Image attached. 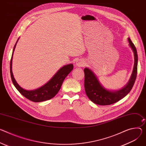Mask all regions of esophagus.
<instances>
[{
    "label": "esophagus",
    "mask_w": 146,
    "mask_h": 146,
    "mask_svg": "<svg viewBox=\"0 0 146 146\" xmlns=\"http://www.w3.org/2000/svg\"><path fill=\"white\" fill-rule=\"evenodd\" d=\"M86 64L85 63V62L84 60L83 59H78L76 62V65L77 67H83V66H84Z\"/></svg>",
    "instance_id": "1"
}]
</instances>
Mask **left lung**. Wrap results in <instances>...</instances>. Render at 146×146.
Segmentation results:
<instances>
[{
	"instance_id": "1",
	"label": "left lung",
	"mask_w": 146,
	"mask_h": 146,
	"mask_svg": "<svg viewBox=\"0 0 146 146\" xmlns=\"http://www.w3.org/2000/svg\"><path fill=\"white\" fill-rule=\"evenodd\" d=\"M129 45L134 54L135 63L133 69L128 83L120 90H111L104 87L100 82L94 72L88 68L84 69V88L88 98L94 103L100 105H108L114 104L124 98L133 87L137 76L138 56L136 48L129 38Z\"/></svg>"
}]
</instances>
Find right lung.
I'll list each match as a JSON object with an SVG mask.
<instances>
[{"label": "right lung", "instance_id": "1", "mask_svg": "<svg viewBox=\"0 0 146 146\" xmlns=\"http://www.w3.org/2000/svg\"><path fill=\"white\" fill-rule=\"evenodd\" d=\"M19 38L17 39V41L14 46V48H13L11 58L10 60V70L11 80L13 84H14L16 89L20 92V93L21 95H23L26 98H27L29 100L32 101L33 102H39L52 98L53 97H55L59 92L64 78L73 70V64L72 63H70L63 66V67H62L59 70H58V71L46 83H45L41 87L33 90H27L24 89L23 88L20 87L19 84L17 83L12 72V60L13 53H14L16 44L19 41Z\"/></svg>", "mask_w": 146, "mask_h": 146}]
</instances>
